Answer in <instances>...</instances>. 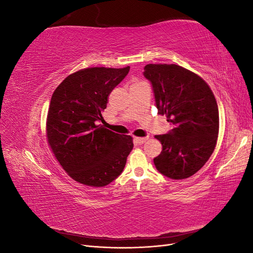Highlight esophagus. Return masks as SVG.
Returning a JSON list of instances; mask_svg holds the SVG:
<instances>
[{"label":"esophagus","mask_w":253,"mask_h":253,"mask_svg":"<svg viewBox=\"0 0 253 253\" xmlns=\"http://www.w3.org/2000/svg\"><path fill=\"white\" fill-rule=\"evenodd\" d=\"M148 139H149L148 136H147V137H135V140H136V142L138 143V144L144 143Z\"/></svg>","instance_id":"34e87169"}]
</instances>
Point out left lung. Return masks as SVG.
I'll return each mask as SVG.
<instances>
[{"instance_id":"8db88e82","label":"left lung","mask_w":253,"mask_h":253,"mask_svg":"<svg viewBox=\"0 0 253 253\" xmlns=\"http://www.w3.org/2000/svg\"><path fill=\"white\" fill-rule=\"evenodd\" d=\"M143 76L154 91L159 115L173 128L156 135L163 151L156 169L172 179H185L201 170L215 149L219 117L211 88L200 76L176 64H148Z\"/></svg>"}]
</instances>
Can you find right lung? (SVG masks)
Listing matches in <instances>:
<instances>
[{"label": "right lung", "mask_w": 253, "mask_h": 253, "mask_svg": "<svg viewBox=\"0 0 253 253\" xmlns=\"http://www.w3.org/2000/svg\"><path fill=\"white\" fill-rule=\"evenodd\" d=\"M128 71L129 66L84 68L67 76L51 96L48 144L63 170L82 185H109L124 171L134 147L131 136L97 126L111 91Z\"/></svg>", "instance_id": "right-lung-1"}]
</instances>
